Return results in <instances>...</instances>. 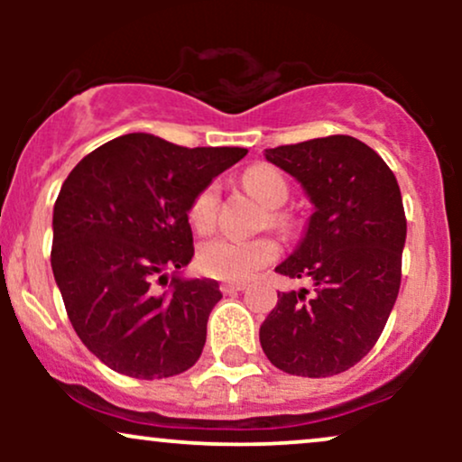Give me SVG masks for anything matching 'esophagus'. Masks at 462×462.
Masks as SVG:
<instances>
[{
  "label": "esophagus",
  "mask_w": 462,
  "mask_h": 462,
  "mask_svg": "<svg viewBox=\"0 0 462 462\" xmlns=\"http://www.w3.org/2000/svg\"><path fill=\"white\" fill-rule=\"evenodd\" d=\"M245 289V284H235V282H224L221 284V293L224 295H232V293H238V291Z\"/></svg>",
  "instance_id": "1"
}]
</instances>
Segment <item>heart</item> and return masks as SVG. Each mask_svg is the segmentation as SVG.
Here are the masks:
<instances>
[{
  "label": "heart",
  "instance_id": "b5f03b06",
  "mask_svg": "<svg viewBox=\"0 0 462 462\" xmlns=\"http://www.w3.org/2000/svg\"><path fill=\"white\" fill-rule=\"evenodd\" d=\"M243 184L252 195H256L269 208H278L289 198V184L278 169L269 164H254L243 173ZM217 206H219V187L215 182L206 184L195 195L189 206V221L198 232H210L217 221ZM269 221L275 227H286V217L278 210L269 215ZM280 247L273 238H241L215 236L201 243L198 249V267L201 273L227 282H243L263 267L272 264L278 258Z\"/></svg>",
  "mask_w": 462,
  "mask_h": 462
}]
</instances>
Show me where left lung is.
<instances>
[{
  "instance_id": "1",
  "label": "left lung",
  "mask_w": 462,
  "mask_h": 462,
  "mask_svg": "<svg viewBox=\"0 0 462 462\" xmlns=\"http://www.w3.org/2000/svg\"><path fill=\"white\" fill-rule=\"evenodd\" d=\"M304 187L315 213L298 249L275 267L312 291L278 293L261 346L278 369L341 374L367 356L400 293L406 215L393 171L369 145L334 134L264 150Z\"/></svg>"
}]
</instances>
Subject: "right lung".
<instances>
[{
    "mask_svg": "<svg viewBox=\"0 0 462 462\" xmlns=\"http://www.w3.org/2000/svg\"><path fill=\"white\" fill-rule=\"evenodd\" d=\"M245 153L134 132L69 173L54 204L51 269L79 341L110 369L161 380L198 363L219 284L173 273L156 293L152 282L190 263V201Z\"/></svg>",
    "mask_w": 462,
    "mask_h": 462,
    "instance_id": "right-lung-1",
    "label": "right lung"
}]
</instances>
